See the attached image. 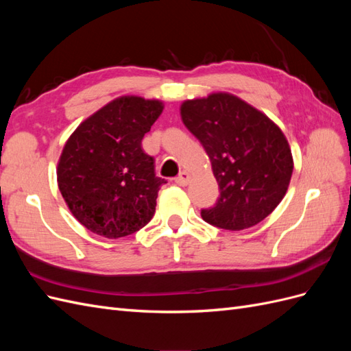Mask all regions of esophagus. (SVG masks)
I'll return each instance as SVG.
<instances>
[{
    "label": "esophagus",
    "instance_id": "esophagus-1",
    "mask_svg": "<svg viewBox=\"0 0 351 351\" xmlns=\"http://www.w3.org/2000/svg\"><path fill=\"white\" fill-rule=\"evenodd\" d=\"M189 182H190V174L187 173V171H182L178 174V177L176 178V183L178 184V186H187L189 184Z\"/></svg>",
    "mask_w": 351,
    "mask_h": 351
}]
</instances>
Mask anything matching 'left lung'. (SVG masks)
<instances>
[{
    "label": "left lung",
    "mask_w": 351,
    "mask_h": 351,
    "mask_svg": "<svg viewBox=\"0 0 351 351\" xmlns=\"http://www.w3.org/2000/svg\"><path fill=\"white\" fill-rule=\"evenodd\" d=\"M184 125L205 147L219 197L202 209L209 224L240 231L259 224L280 205L293 174V155L269 117L227 92L187 99Z\"/></svg>",
    "instance_id": "left-lung-1"
}]
</instances>
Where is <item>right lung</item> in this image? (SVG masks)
Here are the masks:
<instances>
[{
    "mask_svg": "<svg viewBox=\"0 0 351 351\" xmlns=\"http://www.w3.org/2000/svg\"><path fill=\"white\" fill-rule=\"evenodd\" d=\"M162 110L158 99L120 97L88 117L62 147L58 189L73 217L95 234L125 237L152 219L165 180L155 176L142 139Z\"/></svg>",
    "mask_w": 351,
    "mask_h": 351,
    "instance_id": "add662e5",
    "label": "right lung"
}]
</instances>
